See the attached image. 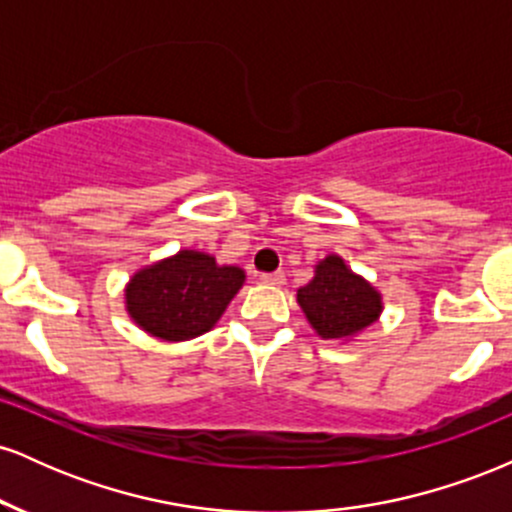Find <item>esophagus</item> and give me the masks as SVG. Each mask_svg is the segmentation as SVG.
<instances>
[{
	"instance_id": "obj_1",
	"label": "esophagus",
	"mask_w": 512,
	"mask_h": 512,
	"mask_svg": "<svg viewBox=\"0 0 512 512\" xmlns=\"http://www.w3.org/2000/svg\"><path fill=\"white\" fill-rule=\"evenodd\" d=\"M260 279L264 284H284V272H262Z\"/></svg>"
}]
</instances>
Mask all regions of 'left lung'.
<instances>
[{"mask_svg":"<svg viewBox=\"0 0 512 512\" xmlns=\"http://www.w3.org/2000/svg\"><path fill=\"white\" fill-rule=\"evenodd\" d=\"M305 317L325 339H344L378 320L380 293L361 276L351 274L339 257L330 255L317 264L308 284L298 289Z\"/></svg>","mask_w":512,"mask_h":512,"instance_id":"left-lung-1","label":"left lung"}]
</instances>
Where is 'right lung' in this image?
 Returning a JSON list of instances; mask_svg holds the SVG:
<instances>
[{"instance_id": "obj_1", "label": "right lung", "mask_w": 512, "mask_h": 512, "mask_svg": "<svg viewBox=\"0 0 512 512\" xmlns=\"http://www.w3.org/2000/svg\"><path fill=\"white\" fill-rule=\"evenodd\" d=\"M243 279V269L219 267L204 252L182 250L132 276L127 310L154 337L182 342L216 325Z\"/></svg>"}]
</instances>
